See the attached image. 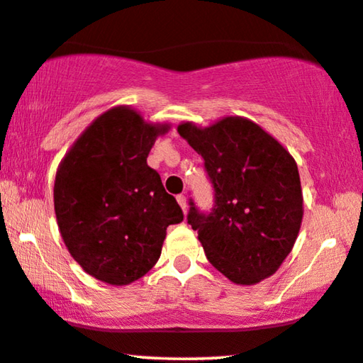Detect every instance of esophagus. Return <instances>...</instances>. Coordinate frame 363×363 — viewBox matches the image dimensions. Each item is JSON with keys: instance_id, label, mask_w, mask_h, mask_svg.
Masks as SVG:
<instances>
[{"instance_id": "34e87169", "label": "esophagus", "mask_w": 363, "mask_h": 363, "mask_svg": "<svg viewBox=\"0 0 363 363\" xmlns=\"http://www.w3.org/2000/svg\"><path fill=\"white\" fill-rule=\"evenodd\" d=\"M176 199H177V202H179V206H181L182 211L186 212V208H187V197L184 196V194H179V196H177Z\"/></svg>"}]
</instances>
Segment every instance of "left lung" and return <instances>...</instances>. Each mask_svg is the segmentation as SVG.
I'll list each match as a JSON object with an SVG mask.
<instances>
[{
  "instance_id": "obj_1",
  "label": "left lung",
  "mask_w": 363,
  "mask_h": 363,
  "mask_svg": "<svg viewBox=\"0 0 363 363\" xmlns=\"http://www.w3.org/2000/svg\"><path fill=\"white\" fill-rule=\"evenodd\" d=\"M179 135L203 157L213 186L211 212L192 201L187 222L212 267L237 284L272 277L293 250L303 220L298 166L283 145L242 116L207 128L191 121Z\"/></svg>"
}]
</instances>
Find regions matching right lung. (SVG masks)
<instances>
[{
  "mask_svg": "<svg viewBox=\"0 0 363 363\" xmlns=\"http://www.w3.org/2000/svg\"><path fill=\"white\" fill-rule=\"evenodd\" d=\"M169 125L146 123L130 106L100 115L60 162L54 208L65 247L90 277L123 286L161 257L166 228L182 222L179 203L147 166Z\"/></svg>",
  "mask_w": 363,
  "mask_h": 363,
  "instance_id": "obj_1",
  "label": "right lung"
}]
</instances>
